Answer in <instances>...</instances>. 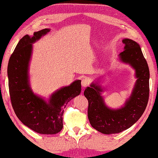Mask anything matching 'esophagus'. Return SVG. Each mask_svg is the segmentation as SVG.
Here are the masks:
<instances>
[{"instance_id":"1","label":"esophagus","mask_w":158,"mask_h":158,"mask_svg":"<svg viewBox=\"0 0 158 158\" xmlns=\"http://www.w3.org/2000/svg\"><path fill=\"white\" fill-rule=\"evenodd\" d=\"M89 83H90V81H89L88 78H87V77H85L83 80H82V82H81V85L83 87H87L88 86Z\"/></svg>"}]
</instances>
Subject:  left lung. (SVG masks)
Here are the masks:
<instances>
[{"label":"left lung","mask_w":158,"mask_h":158,"mask_svg":"<svg viewBox=\"0 0 158 158\" xmlns=\"http://www.w3.org/2000/svg\"><path fill=\"white\" fill-rule=\"evenodd\" d=\"M123 43L124 51L118 55V59L133 68L137 78L131 95L124 105L115 109L106 106L100 77L84 91L88 100V116L91 126L106 135L119 133L133 125L143 114L149 98V68L140 45L129 38H124Z\"/></svg>","instance_id":"left-lung-1"}]
</instances>
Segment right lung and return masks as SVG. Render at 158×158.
<instances>
[{"instance_id":"1","label":"right lung","mask_w":158,"mask_h":158,"mask_svg":"<svg viewBox=\"0 0 158 158\" xmlns=\"http://www.w3.org/2000/svg\"><path fill=\"white\" fill-rule=\"evenodd\" d=\"M50 31L45 28L35 32L33 35L23 36L11 55L8 65L9 92L15 115L30 129L43 135L56 134L63 129L64 108L81 92V80L55 91L48 99L32 90L29 65L33 44Z\"/></svg>"}]
</instances>
